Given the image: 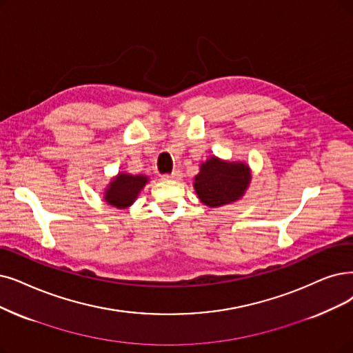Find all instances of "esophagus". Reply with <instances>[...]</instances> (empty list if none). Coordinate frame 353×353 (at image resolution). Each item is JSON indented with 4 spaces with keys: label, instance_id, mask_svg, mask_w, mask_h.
Instances as JSON below:
<instances>
[{
    "label": "esophagus",
    "instance_id": "obj_1",
    "mask_svg": "<svg viewBox=\"0 0 353 353\" xmlns=\"http://www.w3.org/2000/svg\"><path fill=\"white\" fill-rule=\"evenodd\" d=\"M181 178V174L178 171H174L171 174H165L162 175V179H179Z\"/></svg>",
    "mask_w": 353,
    "mask_h": 353
}]
</instances>
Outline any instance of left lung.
I'll return each instance as SVG.
<instances>
[{"label":"left lung","instance_id":"obj_1","mask_svg":"<svg viewBox=\"0 0 353 353\" xmlns=\"http://www.w3.org/2000/svg\"><path fill=\"white\" fill-rule=\"evenodd\" d=\"M194 182L195 192L208 207H220L241 199L250 182L249 168L242 162H221L210 158Z\"/></svg>","mask_w":353,"mask_h":353}]
</instances>
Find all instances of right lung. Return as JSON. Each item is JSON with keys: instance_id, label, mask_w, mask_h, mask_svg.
<instances>
[{"instance_id": "obj_1", "label": "right lung", "mask_w": 353, "mask_h": 353, "mask_svg": "<svg viewBox=\"0 0 353 353\" xmlns=\"http://www.w3.org/2000/svg\"><path fill=\"white\" fill-rule=\"evenodd\" d=\"M148 182L145 175H129L120 174L117 178L112 179L110 187L105 191V201L117 208L129 207Z\"/></svg>"}]
</instances>
